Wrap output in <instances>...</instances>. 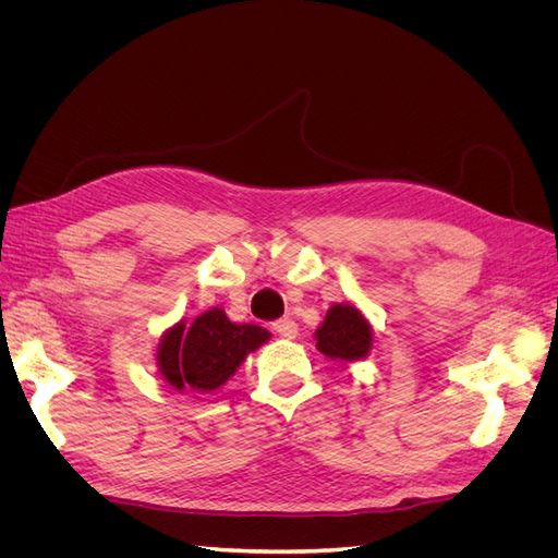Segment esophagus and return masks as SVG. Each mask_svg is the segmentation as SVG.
I'll return each mask as SVG.
<instances>
[{
    "label": "esophagus",
    "instance_id": "obj_1",
    "mask_svg": "<svg viewBox=\"0 0 558 558\" xmlns=\"http://www.w3.org/2000/svg\"><path fill=\"white\" fill-rule=\"evenodd\" d=\"M272 328L277 335L286 337V340H293V337L298 335V324L293 318H279V320H275Z\"/></svg>",
    "mask_w": 558,
    "mask_h": 558
}]
</instances>
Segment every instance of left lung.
Masks as SVG:
<instances>
[{
	"mask_svg": "<svg viewBox=\"0 0 558 558\" xmlns=\"http://www.w3.org/2000/svg\"><path fill=\"white\" fill-rule=\"evenodd\" d=\"M316 347L332 361H361L373 347V330L356 307L332 305L316 330Z\"/></svg>",
	"mask_w": 558,
	"mask_h": 558,
	"instance_id": "obj_1",
	"label": "left lung"
}]
</instances>
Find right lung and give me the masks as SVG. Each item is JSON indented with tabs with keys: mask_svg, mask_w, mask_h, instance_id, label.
I'll use <instances>...</instances> for the list:
<instances>
[{
	"mask_svg": "<svg viewBox=\"0 0 558 558\" xmlns=\"http://www.w3.org/2000/svg\"><path fill=\"white\" fill-rule=\"evenodd\" d=\"M269 332L253 324H232L223 310L199 314L191 328L167 330L158 349V367L174 388L214 391L240 367L248 351L258 349Z\"/></svg>",
	"mask_w": 558,
	"mask_h": 558,
	"instance_id": "add662e5",
	"label": "right lung"
}]
</instances>
